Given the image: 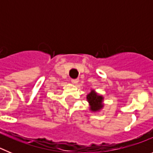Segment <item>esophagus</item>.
<instances>
[{"label":"esophagus","mask_w":153,"mask_h":153,"mask_svg":"<svg viewBox=\"0 0 153 153\" xmlns=\"http://www.w3.org/2000/svg\"><path fill=\"white\" fill-rule=\"evenodd\" d=\"M71 82H72L73 83H74V84H76V83H77L78 82H79V79H71Z\"/></svg>","instance_id":"obj_1"}]
</instances>
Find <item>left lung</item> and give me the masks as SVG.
Instances as JSON below:
<instances>
[{"label":"left lung","instance_id":"left-lung-1","mask_svg":"<svg viewBox=\"0 0 153 153\" xmlns=\"http://www.w3.org/2000/svg\"><path fill=\"white\" fill-rule=\"evenodd\" d=\"M87 100L90 104V109L93 111H97L102 107V97L101 96H98L97 93L94 91L90 92V94L87 95Z\"/></svg>","mask_w":153,"mask_h":153}]
</instances>
